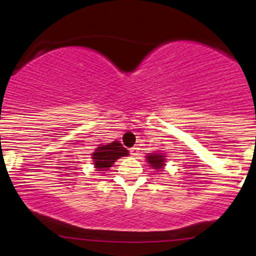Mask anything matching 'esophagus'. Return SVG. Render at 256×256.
Masks as SVG:
<instances>
[{
    "label": "esophagus",
    "mask_w": 256,
    "mask_h": 256,
    "mask_svg": "<svg viewBox=\"0 0 256 256\" xmlns=\"http://www.w3.org/2000/svg\"><path fill=\"white\" fill-rule=\"evenodd\" d=\"M138 150H140V148H138V146H134V147H131V148H130V154H132V156H138Z\"/></svg>",
    "instance_id": "esophagus-1"
}]
</instances>
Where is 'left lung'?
<instances>
[{
	"label": "left lung",
	"instance_id": "1",
	"mask_svg": "<svg viewBox=\"0 0 256 256\" xmlns=\"http://www.w3.org/2000/svg\"><path fill=\"white\" fill-rule=\"evenodd\" d=\"M166 156L162 152H152V154H147L146 162L152 167V170H157V171H164V166H166Z\"/></svg>",
	"mask_w": 256,
	"mask_h": 256
}]
</instances>
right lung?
Instances as JSON below:
<instances>
[{"label": "right lung", "mask_w": 256, "mask_h": 256, "mask_svg": "<svg viewBox=\"0 0 256 256\" xmlns=\"http://www.w3.org/2000/svg\"><path fill=\"white\" fill-rule=\"evenodd\" d=\"M126 156H128V151L120 144V141H112L95 147L92 154V160L96 171H108L120 157Z\"/></svg>", "instance_id": "1"}]
</instances>
